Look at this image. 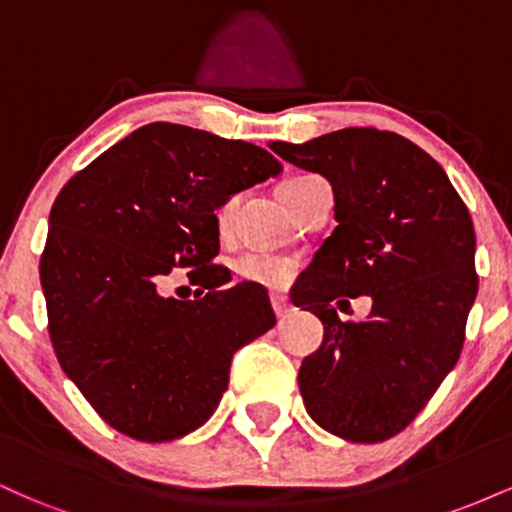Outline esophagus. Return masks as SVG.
Wrapping results in <instances>:
<instances>
[{
	"mask_svg": "<svg viewBox=\"0 0 512 512\" xmlns=\"http://www.w3.org/2000/svg\"><path fill=\"white\" fill-rule=\"evenodd\" d=\"M272 308L279 320H286V317L291 315V305L286 303V298H281V296H272Z\"/></svg>",
	"mask_w": 512,
	"mask_h": 512,
	"instance_id": "34e87169",
	"label": "esophagus"
}]
</instances>
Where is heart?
<instances>
[{"instance_id":"obj_1","label":"heart","mask_w":512,"mask_h":512,"mask_svg":"<svg viewBox=\"0 0 512 512\" xmlns=\"http://www.w3.org/2000/svg\"><path fill=\"white\" fill-rule=\"evenodd\" d=\"M303 180H310V175H301V178H291V180L281 182L279 192L286 190V187H291V185H298V182H303ZM236 202H238L236 197L228 199V202H223L219 211H216V226H219L221 231L228 226V221H231V214H233V209H236ZM236 274L243 281H250V284L267 286V289H284L293 276V262L284 260V257L257 255V252H252V255L238 257Z\"/></svg>"}]
</instances>
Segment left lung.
<instances>
[{
    "instance_id": "8db88e82",
    "label": "left lung",
    "mask_w": 512,
    "mask_h": 512,
    "mask_svg": "<svg viewBox=\"0 0 512 512\" xmlns=\"http://www.w3.org/2000/svg\"><path fill=\"white\" fill-rule=\"evenodd\" d=\"M269 149L332 185L337 228L291 293L325 327L298 387L310 419L351 443L411 424L455 368L477 298L472 216L445 170L395 132L351 127ZM368 295L371 313L336 310Z\"/></svg>"
}]
</instances>
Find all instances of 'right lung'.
<instances>
[{
    "label": "right lung",
    "mask_w": 512,
    "mask_h": 512,
    "mask_svg": "<svg viewBox=\"0 0 512 512\" xmlns=\"http://www.w3.org/2000/svg\"><path fill=\"white\" fill-rule=\"evenodd\" d=\"M281 170L255 144L151 122L57 195L40 260L50 339L67 378L125 436L163 443L207 424L233 354L276 325L267 291L221 289L231 272L211 257L221 204ZM175 266L208 293L163 297Z\"/></svg>",
    "instance_id": "1"
}]
</instances>
